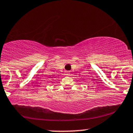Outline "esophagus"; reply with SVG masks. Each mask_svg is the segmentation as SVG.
<instances>
[{
	"instance_id": "esophagus-1",
	"label": "esophagus",
	"mask_w": 133,
	"mask_h": 133,
	"mask_svg": "<svg viewBox=\"0 0 133 133\" xmlns=\"http://www.w3.org/2000/svg\"><path fill=\"white\" fill-rule=\"evenodd\" d=\"M65 75H66V76H69V74H70L69 71H65Z\"/></svg>"
}]
</instances>
